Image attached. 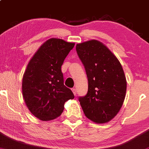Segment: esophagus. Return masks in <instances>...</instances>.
<instances>
[{"mask_svg":"<svg viewBox=\"0 0 149 149\" xmlns=\"http://www.w3.org/2000/svg\"><path fill=\"white\" fill-rule=\"evenodd\" d=\"M72 92H73V94H74V95L76 96V94H77L76 89H75V88H72Z\"/></svg>","mask_w":149,"mask_h":149,"instance_id":"34e87169","label":"esophagus"}]
</instances>
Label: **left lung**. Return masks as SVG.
I'll return each mask as SVG.
<instances>
[{
    "label": "left lung",
    "mask_w": 149,
    "mask_h": 149,
    "mask_svg": "<svg viewBox=\"0 0 149 149\" xmlns=\"http://www.w3.org/2000/svg\"><path fill=\"white\" fill-rule=\"evenodd\" d=\"M76 50L88 79L87 94L79 97L83 111L94 122H108L117 114L125 99L122 66L109 49L96 40L77 44Z\"/></svg>",
    "instance_id": "left-lung-1"
}]
</instances>
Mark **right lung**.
Wrapping results in <instances>:
<instances>
[{"instance_id":"1","label":"right lung","mask_w":149,"mask_h":149,"mask_svg":"<svg viewBox=\"0 0 149 149\" xmlns=\"http://www.w3.org/2000/svg\"><path fill=\"white\" fill-rule=\"evenodd\" d=\"M74 43L51 38L45 42L30 60L23 74L22 92L30 112L38 119L58 117L65 102L74 98L64 85L61 67Z\"/></svg>"}]
</instances>
